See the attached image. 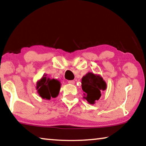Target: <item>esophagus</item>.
I'll list each match as a JSON object with an SVG mask.
<instances>
[{"instance_id":"1","label":"esophagus","mask_w":146,"mask_h":146,"mask_svg":"<svg viewBox=\"0 0 146 146\" xmlns=\"http://www.w3.org/2000/svg\"><path fill=\"white\" fill-rule=\"evenodd\" d=\"M68 83L70 84H75V81H74V80H69Z\"/></svg>"}]
</instances>
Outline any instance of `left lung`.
Returning a JSON list of instances; mask_svg holds the SVG:
<instances>
[{
  "instance_id": "left-lung-1",
  "label": "left lung",
  "mask_w": 146,
  "mask_h": 146,
  "mask_svg": "<svg viewBox=\"0 0 146 146\" xmlns=\"http://www.w3.org/2000/svg\"><path fill=\"white\" fill-rule=\"evenodd\" d=\"M107 85L102 76L89 72L82 78V88L84 91V98L91 104H94L96 100L101 97V91H104Z\"/></svg>"
}]
</instances>
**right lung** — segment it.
<instances>
[{
	"mask_svg": "<svg viewBox=\"0 0 146 146\" xmlns=\"http://www.w3.org/2000/svg\"><path fill=\"white\" fill-rule=\"evenodd\" d=\"M46 76L44 75L36 82V90L42 98L50 100L51 97L55 98L58 96L60 89V82L56 79L48 78Z\"/></svg>",
	"mask_w": 146,
	"mask_h": 146,
	"instance_id": "right-lung-1",
	"label": "right lung"
}]
</instances>
